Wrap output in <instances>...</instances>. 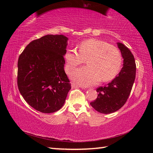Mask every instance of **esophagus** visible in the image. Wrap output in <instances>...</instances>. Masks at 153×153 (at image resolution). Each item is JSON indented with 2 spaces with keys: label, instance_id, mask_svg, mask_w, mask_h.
<instances>
[{
  "label": "esophagus",
  "instance_id": "34e87169",
  "mask_svg": "<svg viewBox=\"0 0 153 153\" xmlns=\"http://www.w3.org/2000/svg\"><path fill=\"white\" fill-rule=\"evenodd\" d=\"M71 88H82L79 85H77L76 84H75V83H72L71 84Z\"/></svg>",
  "mask_w": 153,
  "mask_h": 153
}]
</instances>
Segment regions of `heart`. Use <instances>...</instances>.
<instances>
[{"instance_id":"obj_1","label":"heart","mask_w":153,"mask_h":153,"mask_svg":"<svg viewBox=\"0 0 153 153\" xmlns=\"http://www.w3.org/2000/svg\"><path fill=\"white\" fill-rule=\"evenodd\" d=\"M77 52L67 50L64 55L65 70L69 74L75 67L86 60L87 66L75 70L71 77L82 86L97 84L101 79L108 82L117 76L120 72L122 56L116 46L108 45L104 40L90 38L82 41L77 46Z\"/></svg>"}]
</instances>
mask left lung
Here are the masks:
<instances>
[{
	"label": "left lung",
	"instance_id": "1",
	"mask_svg": "<svg viewBox=\"0 0 153 153\" xmlns=\"http://www.w3.org/2000/svg\"><path fill=\"white\" fill-rule=\"evenodd\" d=\"M117 45L123 58L122 69L107 86L97 88V99L90 103L96 111L104 114L115 112L125 105L136 77V66L134 55L123 44L118 42Z\"/></svg>",
	"mask_w": 153,
	"mask_h": 153
}]
</instances>
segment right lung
Instances as JSON below:
<instances>
[{
  "instance_id": "1",
  "label": "right lung",
  "mask_w": 153,
  "mask_h": 153,
  "mask_svg": "<svg viewBox=\"0 0 153 153\" xmlns=\"http://www.w3.org/2000/svg\"><path fill=\"white\" fill-rule=\"evenodd\" d=\"M67 40L63 35L44 36L32 41L19 56L18 89L27 104L40 112L59 111L71 89L64 71Z\"/></svg>"
}]
</instances>
